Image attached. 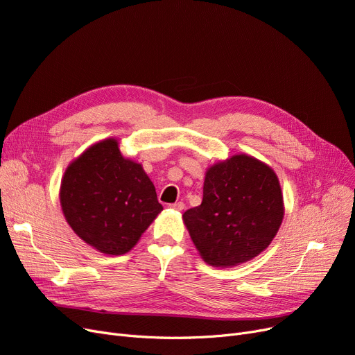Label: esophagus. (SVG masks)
I'll return each mask as SVG.
<instances>
[{
    "label": "esophagus",
    "instance_id": "1",
    "mask_svg": "<svg viewBox=\"0 0 355 355\" xmlns=\"http://www.w3.org/2000/svg\"><path fill=\"white\" fill-rule=\"evenodd\" d=\"M169 209H174V211H182V209H184V203L182 202L173 203V205H169Z\"/></svg>",
    "mask_w": 355,
    "mask_h": 355
}]
</instances>
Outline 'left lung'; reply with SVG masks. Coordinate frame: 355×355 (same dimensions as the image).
<instances>
[{
	"mask_svg": "<svg viewBox=\"0 0 355 355\" xmlns=\"http://www.w3.org/2000/svg\"><path fill=\"white\" fill-rule=\"evenodd\" d=\"M284 212L275 171L240 153L206 169L202 205L189 209L182 220L207 265L232 268L269 247Z\"/></svg>",
	"mask_w": 355,
	"mask_h": 355,
	"instance_id": "left-lung-1",
	"label": "left lung"
}]
</instances>
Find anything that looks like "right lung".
<instances>
[{
  "label": "right lung",
  "mask_w": 355,
  "mask_h": 355,
  "mask_svg": "<svg viewBox=\"0 0 355 355\" xmlns=\"http://www.w3.org/2000/svg\"><path fill=\"white\" fill-rule=\"evenodd\" d=\"M70 228L107 256H121L162 212L141 164L123 156L118 139H103L73 159L60 186Z\"/></svg>",
  "instance_id": "add662e5"
}]
</instances>
